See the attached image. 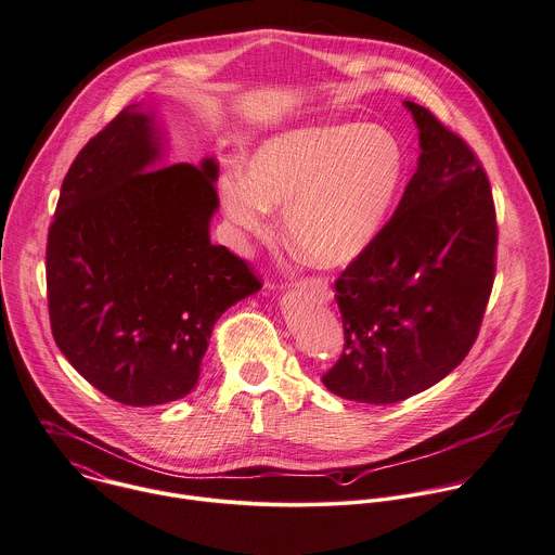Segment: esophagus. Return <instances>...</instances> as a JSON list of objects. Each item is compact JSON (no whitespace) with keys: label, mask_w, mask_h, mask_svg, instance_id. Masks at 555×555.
Listing matches in <instances>:
<instances>
[{"label":"esophagus","mask_w":555,"mask_h":555,"mask_svg":"<svg viewBox=\"0 0 555 555\" xmlns=\"http://www.w3.org/2000/svg\"><path fill=\"white\" fill-rule=\"evenodd\" d=\"M302 285H305L309 292H313L318 298H322V300H331V298H333V294H331V289H328V283H326L324 279H307Z\"/></svg>","instance_id":"1"}]
</instances>
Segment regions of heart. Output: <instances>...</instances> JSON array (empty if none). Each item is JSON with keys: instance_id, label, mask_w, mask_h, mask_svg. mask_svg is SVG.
I'll use <instances>...</instances> for the list:
<instances>
[{"instance_id": "b5f03b06", "label": "heart", "mask_w": 555, "mask_h": 555, "mask_svg": "<svg viewBox=\"0 0 555 555\" xmlns=\"http://www.w3.org/2000/svg\"><path fill=\"white\" fill-rule=\"evenodd\" d=\"M399 134L377 121L309 126L266 139L246 176L227 173L229 220L248 237H268L270 207H285L292 244L307 261L337 268L354 261L384 231L405 178Z\"/></svg>"}]
</instances>
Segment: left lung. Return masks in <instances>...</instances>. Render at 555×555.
<instances>
[{"label":"left lung","mask_w":555,"mask_h":555,"mask_svg":"<svg viewBox=\"0 0 555 555\" xmlns=\"http://www.w3.org/2000/svg\"><path fill=\"white\" fill-rule=\"evenodd\" d=\"M405 106L418 169L379 237L335 281L344 352L322 384L357 403H399L455 371L494 283L499 233L479 158L431 111Z\"/></svg>","instance_id":"obj_1"}]
</instances>
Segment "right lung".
I'll return each instance as SVG.
<instances>
[{
	"instance_id": "add662e5",
	"label": "right lung",
	"mask_w": 555,
	"mask_h": 555,
	"mask_svg": "<svg viewBox=\"0 0 555 555\" xmlns=\"http://www.w3.org/2000/svg\"><path fill=\"white\" fill-rule=\"evenodd\" d=\"M158 154L152 115L126 106L72 163L46 250L56 346L130 408L188 397L218 318L261 289L209 240L218 163L156 167Z\"/></svg>"
}]
</instances>
